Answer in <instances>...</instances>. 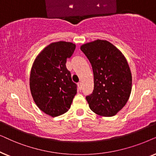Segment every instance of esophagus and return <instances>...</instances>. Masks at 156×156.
Returning <instances> with one entry per match:
<instances>
[{
    "label": "esophagus",
    "mask_w": 156,
    "mask_h": 156,
    "mask_svg": "<svg viewBox=\"0 0 156 156\" xmlns=\"http://www.w3.org/2000/svg\"><path fill=\"white\" fill-rule=\"evenodd\" d=\"M78 89H79V90H81V89H82V83H80V82L78 83Z\"/></svg>",
    "instance_id": "1"
}]
</instances>
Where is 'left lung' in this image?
Returning a JSON list of instances; mask_svg holds the SVG:
<instances>
[{"label":"left lung","mask_w":156,"mask_h":156,"mask_svg":"<svg viewBox=\"0 0 156 156\" xmlns=\"http://www.w3.org/2000/svg\"><path fill=\"white\" fill-rule=\"evenodd\" d=\"M92 66L94 89L86 96L91 111L113 116L125 106L132 89V75L123 54L108 41L96 40L80 46Z\"/></svg>","instance_id":"1"}]
</instances>
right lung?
I'll return each instance as SVG.
<instances>
[{
	"mask_svg": "<svg viewBox=\"0 0 156 156\" xmlns=\"http://www.w3.org/2000/svg\"><path fill=\"white\" fill-rule=\"evenodd\" d=\"M76 45L70 42L52 43L38 54L30 75V89L37 106L47 115L56 117L67 112L77 93L66 66Z\"/></svg>",
	"mask_w": 156,
	"mask_h": 156,
	"instance_id": "right-lung-1",
	"label": "right lung"
}]
</instances>
